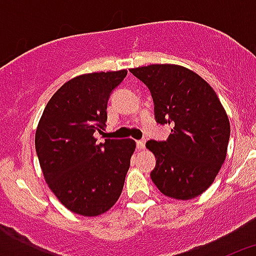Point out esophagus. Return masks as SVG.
<instances>
[{"mask_svg":"<svg viewBox=\"0 0 256 256\" xmlns=\"http://www.w3.org/2000/svg\"><path fill=\"white\" fill-rule=\"evenodd\" d=\"M144 146H146V141H144V140H140V141H137V148H138V150H144Z\"/></svg>","mask_w":256,"mask_h":256,"instance_id":"1","label":"esophagus"}]
</instances>
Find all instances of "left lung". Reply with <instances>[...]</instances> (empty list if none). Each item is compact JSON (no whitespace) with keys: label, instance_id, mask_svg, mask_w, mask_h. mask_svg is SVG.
Wrapping results in <instances>:
<instances>
[{"label":"left lung","instance_id":"1","mask_svg":"<svg viewBox=\"0 0 256 256\" xmlns=\"http://www.w3.org/2000/svg\"><path fill=\"white\" fill-rule=\"evenodd\" d=\"M130 73L150 90L156 122L173 126L166 141L146 142L156 158L151 180L168 198H198L226 160L230 126L224 108L206 80L180 65L152 64Z\"/></svg>","mask_w":256,"mask_h":256}]
</instances>
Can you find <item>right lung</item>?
Here are the masks:
<instances>
[{
  "label": "right lung",
  "instance_id": "right-lung-1",
  "mask_svg": "<svg viewBox=\"0 0 256 256\" xmlns=\"http://www.w3.org/2000/svg\"><path fill=\"white\" fill-rule=\"evenodd\" d=\"M126 70L70 79L50 98L36 130V151L44 180L61 204L83 216L108 212L123 191L136 142L98 144L108 100Z\"/></svg>",
  "mask_w": 256,
  "mask_h": 256
}]
</instances>
